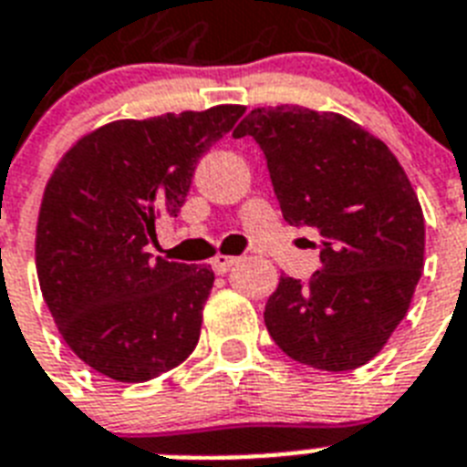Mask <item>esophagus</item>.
I'll return each instance as SVG.
<instances>
[{
  "label": "esophagus",
  "mask_w": 467,
  "mask_h": 467,
  "mask_svg": "<svg viewBox=\"0 0 467 467\" xmlns=\"http://www.w3.org/2000/svg\"><path fill=\"white\" fill-rule=\"evenodd\" d=\"M237 261H240L237 256H225V254H218V256L211 261V266H213L215 273H227L230 268L234 266V264H237Z\"/></svg>",
  "instance_id": "1"
}]
</instances>
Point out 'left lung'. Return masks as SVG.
I'll use <instances>...</instances> for the list:
<instances>
[{"instance_id":"1","label":"left lung","mask_w":467,"mask_h":467,"mask_svg":"<svg viewBox=\"0 0 467 467\" xmlns=\"http://www.w3.org/2000/svg\"><path fill=\"white\" fill-rule=\"evenodd\" d=\"M266 155L280 211L321 240L309 283L280 275L264 321L302 365L348 371L377 358L403 321L424 268V215L381 139L338 112L254 108L233 136Z\"/></svg>"}]
</instances>
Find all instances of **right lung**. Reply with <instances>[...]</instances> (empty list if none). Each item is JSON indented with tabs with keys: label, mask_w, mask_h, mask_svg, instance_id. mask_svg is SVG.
<instances>
[{
	"label": "right lung",
	"mask_w": 467,
	"mask_h": 467,
	"mask_svg": "<svg viewBox=\"0 0 467 467\" xmlns=\"http://www.w3.org/2000/svg\"><path fill=\"white\" fill-rule=\"evenodd\" d=\"M242 105L102 124L57 162L36 227L40 290L64 343L102 377L141 384L182 365L201 336L213 271L150 256L199 158Z\"/></svg>",
	"instance_id": "obj_1"
}]
</instances>
